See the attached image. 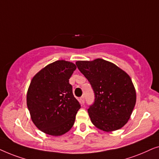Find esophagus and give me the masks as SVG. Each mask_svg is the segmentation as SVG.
Here are the masks:
<instances>
[{
    "instance_id": "34e87169",
    "label": "esophagus",
    "mask_w": 159,
    "mask_h": 159,
    "mask_svg": "<svg viewBox=\"0 0 159 159\" xmlns=\"http://www.w3.org/2000/svg\"><path fill=\"white\" fill-rule=\"evenodd\" d=\"M80 101H81L82 104H84V96H82L81 98H80Z\"/></svg>"
}]
</instances>
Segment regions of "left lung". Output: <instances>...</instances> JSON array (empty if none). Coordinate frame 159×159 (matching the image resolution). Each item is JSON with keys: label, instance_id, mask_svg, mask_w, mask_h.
Wrapping results in <instances>:
<instances>
[{"label": "left lung", "instance_id": "8db88e82", "mask_svg": "<svg viewBox=\"0 0 159 159\" xmlns=\"http://www.w3.org/2000/svg\"><path fill=\"white\" fill-rule=\"evenodd\" d=\"M77 68L94 90L95 102L88 109L93 125L104 132L121 129L136 103V91L129 75L102 58L77 61Z\"/></svg>", "mask_w": 159, "mask_h": 159}]
</instances>
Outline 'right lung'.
Here are the masks:
<instances>
[{
    "instance_id": "1",
    "label": "right lung",
    "mask_w": 159,
    "mask_h": 159,
    "mask_svg": "<svg viewBox=\"0 0 159 159\" xmlns=\"http://www.w3.org/2000/svg\"><path fill=\"white\" fill-rule=\"evenodd\" d=\"M77 66L58 60L48 64L34 76L28 88L27 105L34 125L52 136L71 129L81 108L69 82Z\"/></svg>"
}]
</instances>
